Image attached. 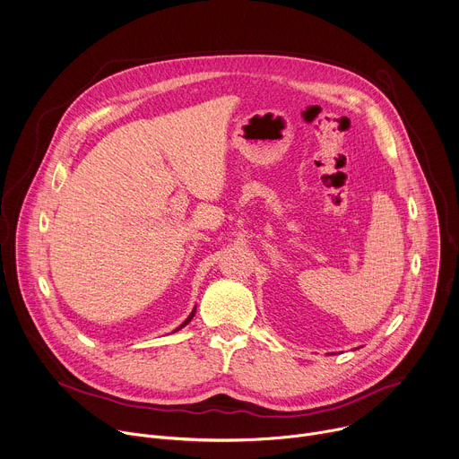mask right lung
<instances>
[{
  "label": "right lung",
  "mask_w": 459,
  "mask_h": 459,
  "mask_svg": "<svg viewBox=\"0 0 459 459\" xmlns=\"http://www.w3.org/2000/svg\"><path fill=\"white\" fill-rule=\"evenodd\" d=\"M193 316H195V312H193V314H191V316H189V317H187V319H186V321H184V323H182V326H178V328H177V330H180V328H184V326H186V325H187V323H189V321H191V319H193Z\"/></svg>",
  "instance_id": "add662e5"
}]
</instances>
